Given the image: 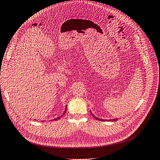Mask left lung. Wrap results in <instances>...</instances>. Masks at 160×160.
I'll return each mask as SVG.
<instances>
[{"label":"left lung","instance_id":"obj_1","mask_svg":"<svg viewBox=\"0 0 160 160\" xmlns=\"http://www.w3.org/2000/svg\"><path fill=\"white\" fill-rule=\"evenodd\" d=\"M90 113H91V114L92 115V116L95 118V119H96V120H98V121H105V120H103V119H99V118H98V117H96L95 115H93V114H92V112L90 111ZM118 120V119H109V120H106V121H117Z\"/></svg>","mask_w":160,"mask_h":160}]
</instances>
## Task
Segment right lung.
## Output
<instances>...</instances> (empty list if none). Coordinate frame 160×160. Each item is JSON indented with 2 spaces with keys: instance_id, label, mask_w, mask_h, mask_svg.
<instances>
[{
  "instance_id": "obj_1",
  "label": "right lung",
  "mask_w": 160,
  "mask_h": 160,
  "mask_svg": "<svg viewBox=\"0 0 160 160\" xmlns=\"http://www.w3.org/2000/svg\"><path fill=\"white\" fill-rule=\"evenodd\" d=\"M66 110H67V105H66V108H65V110H64V113H63V114L61 115V116H60V117H57V118H56V119H51V121H57V120H58L59 119H61V117L65 113V112H66Z\"/></svg>"
}]
</instances>
